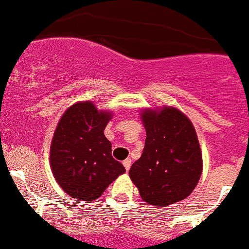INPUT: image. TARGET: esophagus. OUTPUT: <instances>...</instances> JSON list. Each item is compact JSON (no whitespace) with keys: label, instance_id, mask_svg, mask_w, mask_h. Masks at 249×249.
<instances>
[{"label":"esophagus","instance_id":"34e87169","mask_svg":"<svg viewBox=\"0 0 249 249\" xmlns=\"http://www.w3.org/2000/svg\"><path fill=\"white\" fill-rule=\"evenodd\" d=\"M123 165H124L125 169L129 170L130 166H131V160H130V159H126V160L123 161Z\"/></svg>","mask_w":249,"mask_h":249}]
</instances>
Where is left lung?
Wrapping results in <instances>:
<instances>
[{"label": "left lung", "instance_id": "left-lung-1", "mask_svg": "<svg viewBox=\"0 0 249 249\" xmlns=\"http://www.w3.org/2000/svg\"><path fill=\"white\" fill-rule=\"evenodd\" d=\"M141 120L146 140L140 159L130 167V178L150 205L178 202L194 191L202 172L196 130L182 111L170 107L145 109Z\"/></svg>", "mask_w": 249, "mask_h": 249}]
</instances>
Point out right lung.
Wrapping results in <instances>:
<instances>
[{
    "mask_svg": "<svg viewBox=\"0 0 249 249\" xmlns=\"http://www.w3.org/2000/svg\"><path fill=\"white\" fill-rule=\"evenodd\" d=\"M110 111L90 102L75 103L62 115L51 144V167L59 186L75 201H94L125 167L111 156L104 129Z\"/></svg>",
    "mask_w": 249,
    "mask_h": 249,
    "instance_id": "obj_1",
    "label": "right lung"
}]
</instances>
